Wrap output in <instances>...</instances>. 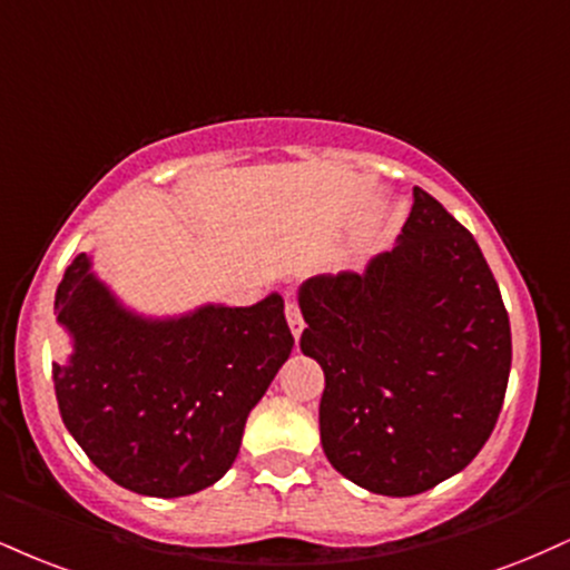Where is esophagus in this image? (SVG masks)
Masks as SVG:
<instances>
[{"mask_svg":"<svg viewBox=\"0 0 570 570\" xmlns=\"http://www.w3.org/2000/svg\"><path fill=\"white\" fill-rule=\"evenodd\" d=\"M284 313H286V321H289V328H292L294 340H297L299 334H303V326H305V321H303V313H299V305L294 303V299H286V307H284Z\"/></svg>","mask_w":570,"mask_h":570,"instance_id":"1","label":"esophagus"}]
</instances>
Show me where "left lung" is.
<instances>
[{
  "mask_svg": "<svg viewBox=\"0 0 570 570\" xmlns=\"http://www.w3.org/2000/svg\"><path fill=\"white\" fill-rule=\"evenodd\" d=\"M305 355L326 376L321 445L347 481L414 497L464 470L493 433L512 363L510 315L472 233L414 188L393 252L307 278Z\"/></svg>",
  "mask_w": 570,
  "mask_h": 570,
  "instance_id": "obj_1",
  "label": "left lung"
}]
</instances>
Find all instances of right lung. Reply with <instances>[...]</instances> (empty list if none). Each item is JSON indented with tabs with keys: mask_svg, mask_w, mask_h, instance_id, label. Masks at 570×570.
Returning <instances> with one entry per match:
<instances>
[{
	"mask_svg": "<svg viewBox=\"0 0 570 570\" xmlns=\"http://www.w3.org/2000/svg\"><path fill=\"white\" fill-rule=\"evenodd\" d=\"M55 313L73 337L71 361L52 363L68 433L114 483L161 499L230 470L246 416L294 345L278 294L146 321L116 303L87 255L66 267Z\"/></svg>",
	"mask_w": 570,
	"mask_h": 570,
	"instance_id": "right-lung-1",
	"label": "right lung"
}]
</instances>
